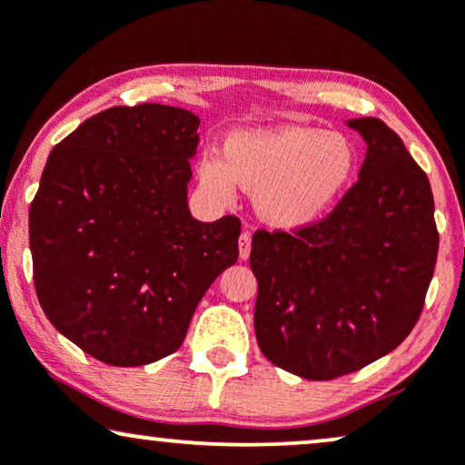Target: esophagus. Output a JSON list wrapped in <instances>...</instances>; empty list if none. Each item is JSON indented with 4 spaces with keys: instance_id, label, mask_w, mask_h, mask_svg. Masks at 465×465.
I'll return each instance as SVG.
<instances>
[{
    "instance_id": "esophagus-1",
    "label": "esophagus",
    "mask_w": 465,
    "mask_h": 465,
    "mask_svg": "<svg viewBox=\"0 0 465 465\" xmlns=\"http://www.w3.org/2000/svg\"><path fill=\"white\" fill-rule=\"evenodd\" d=\"M250 252H252V234L250 232H241L239 237V256L247 260L250 258Z\"/></svg>"
}]
</instances>
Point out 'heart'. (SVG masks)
Instances as JSON below:
<instances>
[{"label":"heart","instance_id":"1","mask_svg":"<svg viewBox=\"0 0 465 465\" xmlns=\"http://www.w3.org/2000/svg\"><path fill=\"white\" fill-rule=\"evenodd\" d=\"M358 167L360 150L345 133L283 124L228 135L224 161L215 154L199 161V182L220 203H231L239 183L266 224L304 231L332 212Z\"/></svg>","mask_w":465,"mask_h":465}]
</instances>
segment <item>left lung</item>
<instances>
[{"instance_id":"8db88e82","label":"left lung","mask_w":465,"mask_h":465,"mask_svg":"<svg viewBox=\"0 0 465 465\" xmlns=\"http://www.w3.org/2000/svg\"><path fill=\"white\" fill-rule=\"evenodd\" d=\"M347 124L368 145L360 180L317 224L252 239L260 351L311 381L393 351L421 315L438 256L428 175L383 120Z\"/></svg>"}]
</instances>
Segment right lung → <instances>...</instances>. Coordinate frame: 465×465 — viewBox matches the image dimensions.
<instances>
[{"instance_id": "right-lung-1", "label": "right lung", "mask_w": 465, "mask_h": 465, "mask_svg": "<svg viewBox=\"0 0 465 465\" xmlns=\"http://www.w3.org/2000/svg\"><path fill=\"white\" fill-rule=\"evenodd\" d=\"M199 124L182 107H110L56 143L44 167L29 209L37 301L104 364L177 351L196 304L239 258V218L190 215Z\"/></svg>"}]
</instances>
